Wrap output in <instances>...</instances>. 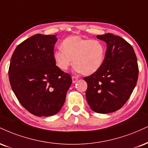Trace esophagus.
Wrapping results in <instances>:
<instances>
[{"instance_id": "1", "label": "esophagus", "mask_w": 148, "mask_h": 148, "mask_svg": "<svg viewBox=\"0 0 148 148\" xmlns=\"http://www.w3.org/2000/svg\"><path fill=\"white\" fill-rule=\"evenodd\" d=\"M72 79L73 83H76V81H77L78 78L76 77V76H72Z\"/></svg>"}]
</instances>
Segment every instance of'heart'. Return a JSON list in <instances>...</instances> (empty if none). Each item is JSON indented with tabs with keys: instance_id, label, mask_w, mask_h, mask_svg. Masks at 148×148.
I'll return each mask as SVG.
<instances>
[{
	"instance_id": "1",
	"label": "heart",
	"mask_w": 148,
	"mask_h": 148,
	"mask_svg": "<svg viewBox=\"0 0 148 148\" xmlns=\"http://www.w3.org/2000/svg\"><path fill=\"white\" fill-rule=\"evenodd\" d=\"M105 56L106 47L100 40L72 36L64 40L62 49L55 51L54 58L61 70H67L74 63L76 70L89 75L100 68Z\"/></svg>"
}]
</instances>
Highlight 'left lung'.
Masks as SVG:
<instances>
[{
	"instance_id": "1",
	"label": "left lung",
	"mask_w": 148,
	"mask_h": 148,
	"mask_svg": "<svg viewBox=\"0 0 148 148\" xmlns=\"http://www.w3.org/2000/svg\"><path fill=\"white\" fill-rule=\"evenodd\" d=\"M107 43L103 65L86 76V99L92 110L100 114L116 112L127 102L136 85L138 67L133 47L112 34L98 35Z\"/></svg>"
}]
</instances>
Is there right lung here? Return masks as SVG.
<instances>
[{
	"label": "right lung",
	"mask_w": 148,
	"mask_h": 148,
	"mask_svg": "<svg viewBox=\"0 0 148 148\" xmlns=\"http://www.w3.org/2000/svg\"><path fill=\"white\" fill-rule=\"evenodd\" d=\"M56 35L35 34L16 47L9 79L23 108L37 116H49L60 111L72 84L71 76L56 65Z\"/></svg>",
	"instance_id": "add662e5"
}]
</instances>
